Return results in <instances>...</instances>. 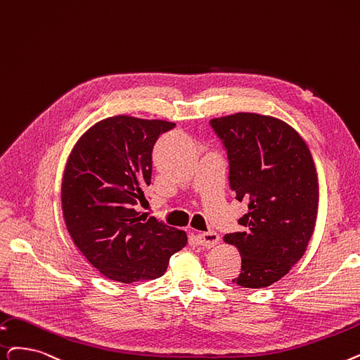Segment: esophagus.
Listing matches in <instances>:
<instances>
[{"label": "esophagus", "mask_w": 360, "mask_h": 360, "mask_svg": "<svg viewBox=\"0 0 360 360\" xmlns=\"http://www.w3.org/2000/svg\"><path fill=\"white\" fill-rule=\"evenodd\" d=\"M197 243L200 245H205V247H213L219 243V233L214 231H207V232H201L195 237Z\"/></svg>", "instance_id": "esophagus-1"}]
</instances>
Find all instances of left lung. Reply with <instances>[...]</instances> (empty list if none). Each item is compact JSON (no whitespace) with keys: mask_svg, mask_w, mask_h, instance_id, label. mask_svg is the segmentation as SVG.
<instances>
[{"mask_svg":"<svg viewBox=\"0 0 360 360\" xmlns=\"http://www.w3.org/2000/svg\"><path fill=\"white\" fill-rule=\"evenodd\" d=\"M228 155L229 185L248 212L240 232L225 243L241 255L232 279L244 288H263L288 274L302 259L318 213V176L302 136L283 120L236 113L210 120Z\"/></svg>","mask_w":360,"mask_h":360,"instance_id":"obj_1","label":"left lung"}]
</instances>
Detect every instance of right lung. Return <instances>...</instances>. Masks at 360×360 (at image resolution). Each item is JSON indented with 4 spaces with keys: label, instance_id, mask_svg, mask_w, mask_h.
Wrapping results in <instances>:
<instances>
[{
    "label": "right lung",
    "instance_id": "obj_1",
    "mask_svg": "<svg viewBox=\"0 0 360 360\" xmlns=\"http://www.w3.org/2000/svg\"><path fill=\"white\" fill-rule=\"evenodd\" d=\"M175 128L166 120L113 116L76 143L61 184V207L76 247L104 276L123 284L162 276L186 245L184 231L139 213L151 184L153 147Z\"/></svg>",
    "mask_w": 360,
    "mask_h": 360
}]
</instances>
